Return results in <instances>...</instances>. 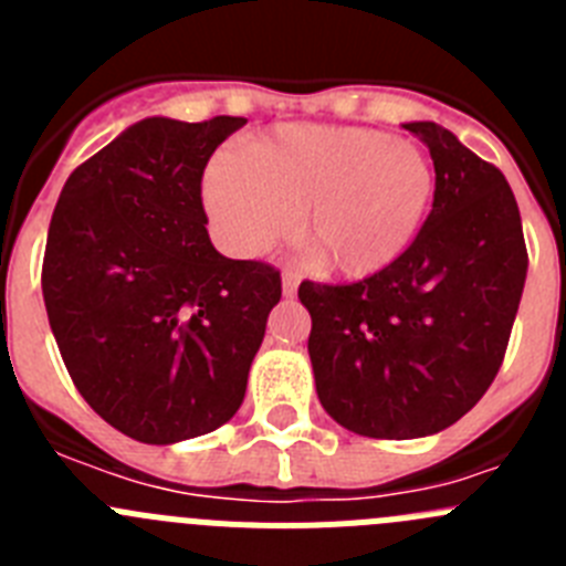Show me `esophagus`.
Instances as JSON below:
<instances>
[{
    "instance_id": "esophagus-1",
    "label": "esophagus",
    "mask_w": 566,
    "mask_h": 566,
    "mask_svg": "<svg viewBox=\"0 0 566 566\" xmlns=\"http://www.w3.org/2000/svg\"><path fill=\"white\" fill-rule=\"evenodd\" d=\"M297 286H300V274L297 272H283V294H286V297H292L294 292H297Z\"/></svg>"
}]
</instances>
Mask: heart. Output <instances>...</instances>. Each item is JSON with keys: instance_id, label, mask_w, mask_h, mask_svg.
I'll return each instance as SVG.
<instances>
[{"instance_id": "1", "label": "heart", "mask_w": 566, "mask_h": 566, "mask_svg": "<svg viewBox=\"0 0 566 566\" xmlns=\"http://www.w3.org/2000/svg\"><path fill=\"white\" fill-rule=\"evenodd\" d=\"M433 198V167L411 142L365 127L286 124L203 172L214 234L254 258L297 227L334 272L368 277L411 247Z\"/></svg>"}]
</instances>
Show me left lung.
I'll return each mask as SVG.
<instances>
[{"label":"left lung","instance_id":"8db88e82","mask_svg":"<svg viewBox=\"0 0 566 566\" xmlns=\"http://www.w3.org/2000/svg\"><path fill=\"white\" fill-rule=\"evenodd\" d=\"M431 149L437 189L413 243L371 277L300 283L308 357L328 417L371 439L451 428L502 368L527 277L507 178L451 129L405 124Z\"/></svg>","mask_w":566,"mask_h":566}]
</instances>
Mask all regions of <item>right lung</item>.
Instances as JSON below:
<instances>
[{"mask_svg": "<svg viewBox=\"0 0 566 566\" xmlns=\"http://www.w3.org/2000/svg\"><path fill=\"white\" fill-rule=\"evenodd\" d=\"M240 115L144 118L78 164L48 229L42 294L67 374L115 431L172 444L238 413L280 272L212 247L209 158Z\"/></svg>", "mask_w": 566, "mask_h": 566, "instance_id": "add662e5", "label": "right lung"}]
</instances>
